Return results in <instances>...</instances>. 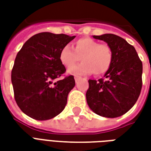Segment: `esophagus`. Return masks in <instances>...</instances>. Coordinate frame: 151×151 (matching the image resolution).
<instances>
[{
	"label": "esophagus",
	"mask_w": 151,
	"mask_h": 151,
	"mask_svg": "<svg viewBox=\"0 0 151 151\" xmlns=\"http://www.w3.org/2000/svg\"><path fill=\"white\" fill-rule=\"evenodd\" d=\"M74 79H75V82H77L78 81L79 79H80V78H79V77H75V78H74Z\"/></svg>",
	"instance_id": "34e87169"
}]
</instances>
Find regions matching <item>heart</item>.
I'll list each match as a JSON object with an SVG mask.
<instances>
[{
    "instance_id": "obj_1",
    "label": "heart",
    "mask_w": 151,
    "mask_h": 151,
    "mask_svg": "<svg viewBox=\"0 0 151 151\" xmlns=\"http://www.w3.org/2000/svg\"><path fill=\"white\" fill-rule=\"evenodd\" d=\"M81 57L83 62L69 68L68 73L74 76L87 75L94 73L95 75H103L110 69L113 54L110 47L100 44L91 38H81L73 43V49L69 45L64 46L60 52V60L69 68Z\"/></svg>"
}]
</instances>
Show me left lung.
I'll list each match as a JSON object with an SVG mask.
<instances>
[{"label":"left lung","instance_id":"obj_1","mask_svg":"<svg viewBox=\"0 0 151 151\" xmlns=\"http://www.w3.org/2000/svg\"><path fill=\"white\" fill-rule=\"evenodd\" d=\"M111 48L113 59L105 79L89 80L86 97L95 113L108 118L125 114L136 104L142 86V63L134 47L113 34L93 35Z\"/></svg>","mask_w":151,"mask_h":151}]
</instances>
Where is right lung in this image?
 Masks as SVG:
<instances>
[{"instance_id": "add662e5", "label": "right lung", "mask_w": 151, "mask_h": 151, "mask_svg": "<svg viewBox=\"0 0 151 151\" xmlns=\"http://www.w3.org/2000/svg\"><path fill=\"white\" fill-rule=\"evenodd\" d=\"M76 36L42 32L23 44L16 56L11 81L22 111L37 120H50L65 108L75 86L73 76L55 82L65 72L60 52Z\"/></svg>"}]
</instances>
